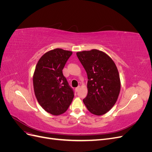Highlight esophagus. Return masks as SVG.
Returning a JSON list of instances; mask_svg holds the SVG:
<instances>
[{
	"label": "esophagus",
	"mask_w": 152,
	"mask_h": 152,
	"mask_svg": "<svg viewBox=\"0 0 152 152\" xmlns=\"http://www.w3.org/2000/svg\"><path fill=\"white\" fill-rule=\"evenodd\" d=\"M80 86H78L77 87H76V88H75L76 91H77H77H79V89H80Z\"/></svg>",
	"instance_id": "34e87169"
}]
</instances>
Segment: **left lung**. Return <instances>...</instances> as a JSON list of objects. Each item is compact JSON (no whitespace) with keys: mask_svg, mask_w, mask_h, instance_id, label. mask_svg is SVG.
I'll return each mask as SVG.
<instances>
[{"mask_svg":"<svg viewBox=\"0 0 152 152\" xmlns=\"http://www.w3.org/2000/svg\"><path fill=\"white\" fill-rule=\"evenodd\" d=\"M87 75L88 93L83 99L87 110L102 115L115 104L121 81L115 64L107 54L97 49L77 53Z\"/></svg>","mask_w":152,"mask_h":152,"instance_id":"obj_1","label":"left lung"}]
</instances>
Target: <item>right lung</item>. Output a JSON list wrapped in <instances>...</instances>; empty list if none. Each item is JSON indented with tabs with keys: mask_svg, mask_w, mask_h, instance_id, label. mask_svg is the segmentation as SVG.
Wrapping results in <instances>:
<instances>
[{
	"mask_svg": "<svg viewBox=\"0 0 152 152\" xmlns=\"http://www.w3.org/2000/svg\"><path fill=\"white\" fill-rule=\"evenodd\" d=\"M72 51L55 49L40 58L33 77L34 88L39 103L48 113H65L74 97V91L63 74Z\"/></svg>",
	"mask_w": 152,
	"mask_h": 152,
	"instance_id": "1",
	"label": "right lung"
}]
</instances>
